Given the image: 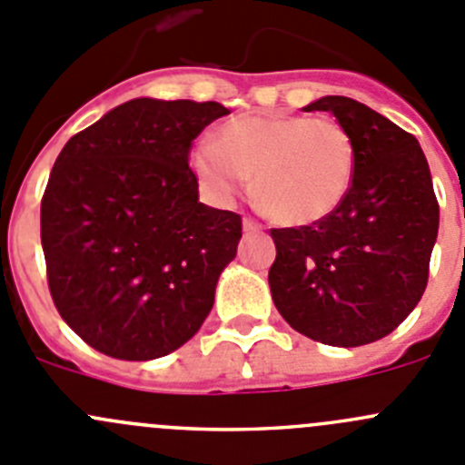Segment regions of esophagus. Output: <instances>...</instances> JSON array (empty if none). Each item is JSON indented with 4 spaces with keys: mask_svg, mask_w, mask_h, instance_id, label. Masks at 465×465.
<instances>
[{
    "mask_svg": "<svg viewBox=\"0 0 465 465\" xmlns=\"http://www.w3.org/2000/svg\"><path fill=\"white\" fill-rule=\"evenodd\" d=\"M242 229H245L247 233H256L261 232V224L256 223L254 218H242Z\"/></svg>",
    "mask_w": 465,
    "mask_h": 465,
    "instance_id": "esophagus-1",
    "label": "esophagus"
}]
</instances>
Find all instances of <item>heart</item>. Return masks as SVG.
<instances>
[{
	"instance_id": "b5f03b06",
	"label": "heart",
	"mask_w": 465,
	"mask_h": 465,
	"mask_svg": "<svg viewBox=\"0 0 465 465\" xmlns=\"http://www.w3.org/2000/svg\"><path fill=\"white\" fill-rule=\"evenodd\" d=\"M193 173L227 202L254 174V200L274 223L302 227L331 215L345 202L357 170V147L342 124L292 113L238 115L200 141Z\"/></svg>"
}]
</instances>
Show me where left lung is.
Wrapping results in <instances>:
<instances>
[{
  "instance_id": "left-lung-1",
  "label": "left lung",
  "mask_w": 465,
  "mask_h": 465,
  "mask_svg": "<svg viewBox=\"0 0 465 465\" xmlns=\"http://www.w3.org/2000/svg\"><path fill=\"white\" fill-rule=\"evenodd\" d=\"M304 111L333 113L357 147V170L331 215L270 232V292L311 341L368 345L389 336L425 292L439 233L430 165L411 134L357 99L327 94Z\"/></svg>"
}]
</instances>
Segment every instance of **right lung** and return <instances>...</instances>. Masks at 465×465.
<instances>
[{"label": "right lung", "instance_id": "obj_1", "mask_svg": "<svg viewBox=\"0 0 465 465\" xmlns=\"http://www.w3.org/2000/svg\"><path fill=\"white\" fill-rule=\"evenodd\" d=\"M227 113L218 102L138 97L58 154L40 204L47 283L61 318L97 352L165 357L209 315L242 223L202 204L188 154Z\"/></svg>", "mask_w": 465, "mask_h": 465}]
</instances>
